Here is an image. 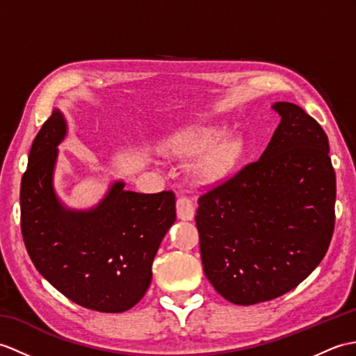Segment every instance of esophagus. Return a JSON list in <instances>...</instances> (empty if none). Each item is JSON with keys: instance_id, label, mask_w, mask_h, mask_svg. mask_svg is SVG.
I'll return each instance as SVG.
<instances>
[{"instance_id": "obj_1", "label": "esophagus", "mask_w": 356, "mask_h": 356, "mask_svg": "<svg viewBox=\"0 0 356 356\" xmlns=\"http://www.w3.org/2000/svg\"><path fill=\"white\" fill-rule=\"evenodd\" d=\"M176 209H177V218L179 220L189 221V220L194 218V204L188 197L181 195V197L177 198Z\"/></svg>"}]
</instances>
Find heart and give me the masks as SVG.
Wrapping results in <instances>:
<instances>
[{"instance_id": "1", "label": "heart", "mask_w": 356, "mask_h": 356, "mask_svg": "<svg viewBox=\"0 0 356 356\" xmlns=\"http://www.w3.org/2000/svg\"><path fill=\"white\" fill-rule=\"evenodd\" d=\"M163 148L180 161L202 154L193 165L191 175L198 185H211L235 170L244 156L245 144L239 136H226L225 127L193 126L171 135Z\"/></svg>"}]
</instances>
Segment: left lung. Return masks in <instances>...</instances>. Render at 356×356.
<instances>
[{"mask_svg": "<svg viewBox=\"0 0 356 356\" xmlns=\"http://www.w3.org/2000/svg\"><path fill=\"white\" fill-rule=\"evenodd\" d=\"M259 161L198 198L206 277L235 305L276 299L325 258L335 225V171L320 124L288 102Z\"/></svg>", "mask_w": 356, "mask_h": 356, "instance_id": "left-lung-1", "label": "left lung"}]
</instances>
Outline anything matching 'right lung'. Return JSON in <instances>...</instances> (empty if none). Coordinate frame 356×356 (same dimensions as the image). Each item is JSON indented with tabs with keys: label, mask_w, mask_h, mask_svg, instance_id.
I'll use <instances>...</instances> for the list:
<instances>
[{
	"label": "right lung",
	"mask_w": 356,
	"mask_h": 356,
	"mask_svg": "<svg viewBox=\"0 0 356 356\" xmlns=\"http://www.w3.org/2000/svg\"><path fill=\"white\" fill-rule=\"evenodd\" d=\"M68 135L54 109L39 130L21 180V230L31 262L57 291L100 312H124L143 299L152 264L176 221L172 191L140 194L115 180L90 209H71L56 194L54 170Z\"/></svg>",
	"instance_id": "obj_1"
}]
</instances>
